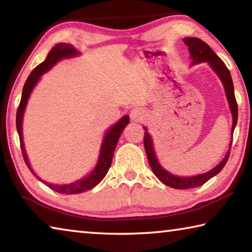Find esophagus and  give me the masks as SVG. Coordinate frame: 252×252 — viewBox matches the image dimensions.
Wrapping results in <instances>:
<instances>
[{
	"label": "esophagus",
	"instance_id": "34e87169",
	"mask_svg": "<svg viewBox=\"0 0 252 252\" xmlns=\"http://www.w3.org/2000/svg\"><path fill=\"white\" fill-rule=\"evenodd\" d=\"M144 117H146V113H144V110H142L141 108H134L132 109V111L130 112L131 120L134 122L141 121Z\"/></svg>",
	"mask_w": 252,
	"mask_h": 252
}]
</instances>
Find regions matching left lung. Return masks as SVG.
Masks as SVG:
<instances>
[{"label": "left lung", "mask_w": 252, "mask_h": 252, "mask_svg": "<svg viewBox=\"0 0 252 252\" xmlns=\"http://www.w3.org/2000/svg\"><path fill=\"white\" fill-rule=\"evenodd\" d=\"M183 42L188 45L190 52V59H191V66L200 64V63L207 62L210 65L213 72L218 75L222 85L224 88L225 96H227V101L229 104L230 112L232 116V126H231V134H233L234 127L237 126L238 121V105L236 101V96H234V89H233V82L230 71L227 69V66L224 65V63L221 61V59L211 50L206 42L198 39V37H185ZM143 129L146 130L144 132V149H146L147 157L149 164L152 169L153 173L156 174V177L159 180L164 183L165 186H169L174 189H190V188H195L199 186H202L203 183H206L208 180H210L211 178L217 176L221 170L223 169L224 164L227 163L230 156V148H231L232 138L230 140L229 143V150L225 153V156L222 160H221L215 168L209 170L208 172H204L201 174H197V176H191V177H179L176 174H172L169 172L168 170H165L160 164L159 160H158L155 147H153L152 136L149 133L148 127L143 126Z\"/></svg>", "instance_id": "obj_1"}]
</instances>
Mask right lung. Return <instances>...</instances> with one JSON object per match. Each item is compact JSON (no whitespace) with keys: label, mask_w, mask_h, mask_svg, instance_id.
Returning a JSON list of instances; mask_svg holds the SVG:
<instances>
[{"label":"right lung","mask_w":252,"mask_h":252,"mask_svg":"<svg viewBox=\"0 0 252 252\" xmlns=\"http://www.w3.org/2000/svg\"><path fill=\"white\" fill-rule=\"evenodd\" d=\"M80 54V51L76 50L74 46L70 43L55 44V46L51 49L48 57H46L44 61L42 62L41 64L37 65L35 69L31 72V74L29 75L27 82H25L23 87L22 96H21V102L18 112H16V130H18V133L20 136L21 150H22L24 161L25 163H27L28 168L30 169V171L34 174V177H35L37 180H40L42 183H44L45 186H48L52 190L62 194H78L85 192V191L91 190L92 188H94L103 180V178L105 177V174L108 173L111 167V163H112L113 153L114 150H116L119 138H120L122 131L125 130V127L130 121L129 116H123L117 123H114L113 126H109L108 129L105 130L95 167L92 169V171L90 173H88L87 176L79 179V180L67 183V185H55V183H50L45 180H42V179L34 172V170L31 168V163H30L29 161L27 151H25L23 141V117L25 109H27L30 95H31L33 89L35 88L37 82L41 80V76L43 75L45 72L52 69V67L57 64L59 61H61V60L79 57Z\"/></svg>","instance_id":"1"}]
</instances>
